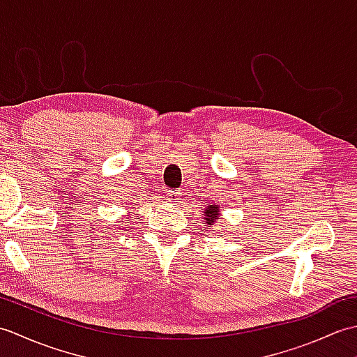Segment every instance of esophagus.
Returning a JSON list of instances; mask_svg holds the SVG:
<instances>
[{"mask_svg":"<svg viewBox=\"0 0 357 357\" xmlns=\"http://www.w3.org/2000/svg\"><path fill=\"white\" fill-rule=\"evenodd\" d=\"M165 198H167V201H169L170 204H174V206H176V204H179L181 201H183V193H181V192H169V193H167V196H165Z\"/></svg>","mask_w":357,"mask_h":357,"instance_id":"34e87169","label":"esophagus"}]
</instances>
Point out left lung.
<instances>
[{
    "instance_id": "8db88e82",
    "label": "left lung",
    "mask_w": 357,
    "mask_h": 357,
    "mask_svg": "<svg viewBox=\"0 0 357 357\" xmlns=\"http://www.w3.org/2000/svg\"><path fill=\"white\" fill-rule=\"evenodd\" d=\"M219 216H221V211H219V206H207L206 211H204V222L207 227H213L216 221H219Z\"/></svg>"
}]
</instances>
